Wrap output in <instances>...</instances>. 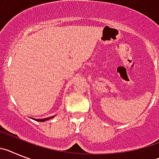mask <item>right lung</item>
<instances>
[{"mask_svg":"<svg viewBox=\"0 0 159 159\" xmlns=\"http://www.w3.org/2000/svg\"><path fill=\"white\" fill-rule=\"evenodd\" d=\"M55 116H52V117H49V118H43V119H35V118H33L34 119L35 121H45L47 120H49V119H52V118H54Z\"/></svg>","mask_w":159,"mask_h":159,"instance_id":"1","label":"right lung"}]
</instances>
